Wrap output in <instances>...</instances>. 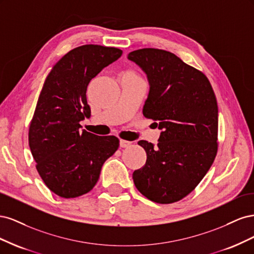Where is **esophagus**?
Returning a JSON list of instances; mask_svg holds the SVG:
<instances>
[{
    "mask_svg": "<svg viewBox=\"0 0 254 254\" xmlns=\"http://www.w3.org/2000/svg\"><path fill=\"white\" fill-rule=\"evenodd\" d=\"M130 145H131V142H129V141H126V140H121L120 141V146L123 148L128 147V146H130Z\"/></svg>",
    "mask_w": 254,
    "mask_h": 254,
    "instance_id": "obj_1",
    "label": "esophagus"
}]
</instances>
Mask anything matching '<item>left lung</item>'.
Returning <instances> with one entry per match:
<instances>
[{
	"label": "left lung",
	"instance_id": "8db88e82",
	"mask_svg": "<svg viewBox=\"0 0 254 254\" xmlns=\"http://www.w3.org/2000/svg\"><path fill=\"white\" fill-rule=\"evenodd\" d=\"M128 59L147 75L145 118L158 121L157 146L147 141L145 165L132 174L134 186L149 200L173 203L202 180L216 157L218 107L206 76L175 54L159 49L129 53Z\"/></svg>",
	"mask_w": 254,
	"mask_h": 254
}]
</instances>
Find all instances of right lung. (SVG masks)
I'll list each match as a JSON object with an SVG mask.
<instances>
[{
    "label": "right lung",
    "instance_id": "right-lung-1",
    "mask_svg": "<svg viewBox=\"0 0 254 254\" xmlns=\"http://www.w3.org/2000/svg\"><path fill=\"white\" fill-rule=\"evenodd\" d=\"M122 54L117 48L81 45L66 53L44 81L28 144L41 179L60 197L87 194L98 181L105 161L119 148L117 136L81 132L79 122L91 115L89 82Z\"/></svg>",
    "mask_w": 254,
    "mask_h": 254
}]
</instances>
